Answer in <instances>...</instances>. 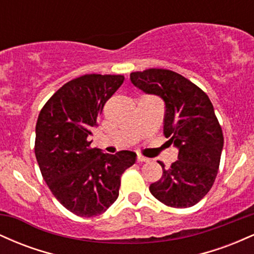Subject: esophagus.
Instances as JSON below:
<instances>
[{
    "label": "esophagus",
    "mask_w": 254,
    "mask_h": 254,
    "mask_svg": "<svg viewBox=\"0 0 254 254\" xmlns=\"http://www.w3.org/2000/svg\"><path fill=\"white\" fill-rule=\"evenodd\" d=\"M137 161H138V162H148V161H149V159L143 156V155H137Z\"/></svg>",
    "instance_id": "esophagus-1"
}]
</instances>
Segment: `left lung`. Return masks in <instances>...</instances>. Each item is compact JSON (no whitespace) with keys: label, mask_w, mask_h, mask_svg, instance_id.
<instances>
[{"label":"left lung","mask_w":254,"mask_h":254,"mask_svg":"<svg viewBox=\"0 0 254 254\" xmlns=\"http://www.w3.org/2000/svg\"><path fill=\"white\" fill-rule=\"evenodd\" d=\"M137 88L165 101L164 135L179 149L161 179L149 186L154 197L172 208H190L208 193L216 179L223 133L210 99L178 72L151 68L130 74Z\"/></svg>","instance_id":"8db88e82"}]
</instances>
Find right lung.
Segmentation results:
<instances>
[{
    "mask_svg": "<svg viewBox=\"0 0 254 254\" xmlns=\"http://www.w3.org/2000/svg\"><path fill=\"white\" fill-rule=\"evenodd\" d=\"M123 75L87 74L66 82L46 101L36 125L34 153L52 194L81 217L98 216L116 202L121 177L136 161L133 151L90 148L104 105Z\"/></svg>",
    "mask_w": 254,
    "mask_h": 254,
    "instance_id": "1",
    "label": "right lung"
}]
</instances>
